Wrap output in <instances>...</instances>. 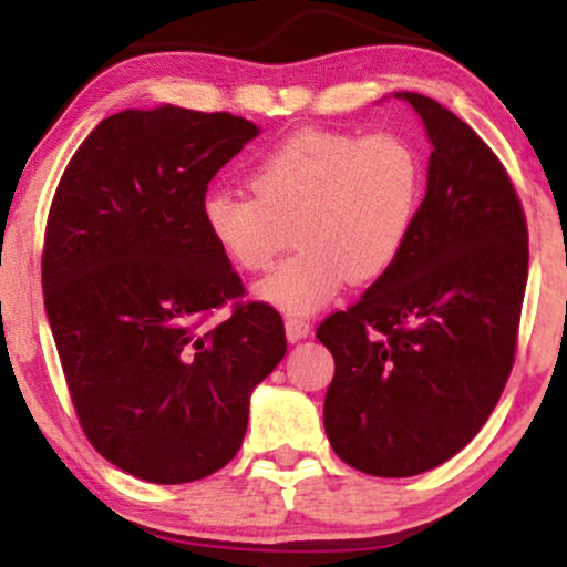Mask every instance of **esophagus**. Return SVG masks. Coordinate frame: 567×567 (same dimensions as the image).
Returning <instances> with one entry per match:
<instances>
[{"instance_id":"1","label":"esophagus","mask_w":567,"mask_h":567,"mask_svg":"<svg viewBox=\"0 0 567 567\" xmlns=\"http://www.w3.org/2000/svg\"><path fill=\"white\" fill-rule=\"evenodd\" d=\"M309 333H312V326H309V320H303V317H285V336H288L290 344L307 339Z\"/></svg>"}]
</instances>
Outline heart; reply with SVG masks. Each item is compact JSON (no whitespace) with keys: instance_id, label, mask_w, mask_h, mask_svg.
<instances>
[{"instance_id":"obj_1","label":"heart","mask_w":567,"mask_h":567,"mask_svg":"<svg viewBox=\"0 0 567 567\" xmlns=\"http://www.w3.org/2000/svg\"><path fill=\"white\" fill-rule=\"evenodd\" d=\"M252 196L213 190L202 223L241 271H266L290 245L298 252L255 285L282 312L307 315L347 285L374 282L401 258L422 204V158L401 134L303 128L269 147L247 172Z\"/></svg>"}]
</instances>
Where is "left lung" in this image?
Segmentation results:
<instances>
[{"label": "left lung", "mask_w": 567, "mask_h": 567, "mask_svg": "<svg viewBox=\"0 0 567 567\" xmlns=\"http://www.w3.org/2000/svg\"><path fill=\"white\" fill-rule=\"evenodd\" d=\"M422 117L427 188L401 258L317 328L333 354L326 433L371 476H416L455 457L512 374L527 285V223L497 155L455 112L395 93Z\"/></svg>", "instance_id": "8db88e82"}]
</instances>
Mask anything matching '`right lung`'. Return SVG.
<instances>
[{
  "label": "right lung",
  "instance_id": "add662e5",
  "mask_svg": "<svg viewBox=\"0 0 567 567\" xmlns=\"http://www.w3.org/2000/svg\"><path fill=\"white\" fill-rule=\"evenodd\" d=\"M260 128L164 104L104 117L55 188L45 312L80 425L112 465L185 484L231 463L252 390L288 352L269 303H234L239 274L202 223L209 179Z\"/></svg>",
  "mask_w": 567,
  "mask_h": 567
}]
</instances>
